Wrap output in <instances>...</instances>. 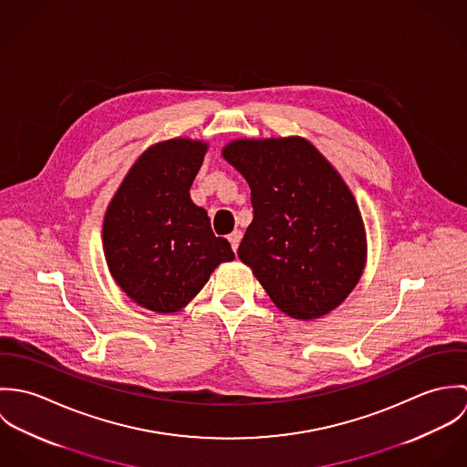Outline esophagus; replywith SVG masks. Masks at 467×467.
<instances>
[{"mask_svg": "<svg viewBox=\"0 0 467 467\" xmlns=\"http://www.w3.org/2000/svg\"><path fill=\"white\" fill-rule=\"evenodd\" d=\"M241 239H243V232H241V230H235V232H232V234H230L228 241H230V244H232V250H234V252H237Z\"/></svg>", "mask_w": 467, "mask_h": 467, "instance_id": "esophagus-1", "label": "esophagus"}]
</instances>
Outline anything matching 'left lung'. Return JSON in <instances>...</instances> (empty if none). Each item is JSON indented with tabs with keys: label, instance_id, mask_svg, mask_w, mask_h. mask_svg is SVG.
Wrapping results in <instances>:
<instances>
[{
	"label": "left lung",
	"instance_id": "1",
	"mask_svg": "<svg viewBox=\"0 0 467 467\" xmlns=\"http://www.w3.org/2000/svg\"><path fill=\"white\" fill-rule=\"evenodd\" d=\"M223 158L252 189L254 221L239 259L287 317L333 311L367 263L363 219L341 176L300 136L234 140Z\"/></svg>",
	"mask_w": 467,
	"mask_h": 467
}]
</instances>
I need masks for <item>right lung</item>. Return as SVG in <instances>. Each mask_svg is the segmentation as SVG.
Masks as SVG:
<instances>
[{"label":"right lung","instance_id":"right-lung-1","mask_svg":"<svg viewBox=\"0 0 467 467\" xmlns=\"http://www.w3.org/2000/svg\"><path fill=\"white\" fill-rule=\"evenodd\" d=\"M206 149L191 138L150 145L106 210L102 241L111 276L149 311H180L215 267L235 259L189 194Z\"/></svg>","mask_w":467,"mask_h":467}]
</instances>
